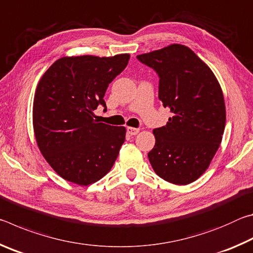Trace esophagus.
Returning a JSON list of instances; mask_svg holds the SVG:
<instances>
[{"instance_id":"esophagus-1","label":"esophagus","mask_w":253,"mask_h":253,"mask_svg":"<svg viewBox=\"0 0 253 253\" xmlns=\"http://www.w3.org/2000/svg\"><path fill=\"white\" fill-rule=\"evenodd\" d=\"M127 132L131 136L134 135H137L139 132V129L138 128H134V127H127Z\"/></svg>"}]
</instances>
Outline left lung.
I'll return each instance as SVG.
<instances>
[{
  "label": "left lung",
  "mask_w": 253,
  "mask_h": 253,
  "mask_svg": "<svg viewBox=\"0 0 253 253\" xmlns=\"http://www.w3.org/2000/svg\"><path fill=\"white\" fill-rule=\"evenodd\" d=\"M160 77L158 98L170 110L165 126L153 130L148 160L158 176L176 185L198 179L220 147L225 127L221 85L188 46L170 44L137 55Z\"/></svg>",
  "instance_id": "obj_1"
}]
</instances>
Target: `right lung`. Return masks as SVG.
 Here are the masks:
<instances>
[{
  "mask_svg": "<svg viewBox=\"0 0 253 253\" xmlns=\"http://www.w3.org/2000/svg\"><path fill=\"white\" fill-rule=\"evenodd\" d=\"M129 58L62 57L41 77L33 100L34 136L45 161L66 181L87 186L113 168L126 128L99 123L93 111L106 107L108 84Z\"/></svg>",
  "mask_w": 253,
  "mask_h": 253,
  "instance_id": "add662e5",
  "label": "right lung"
}]
</instances>
